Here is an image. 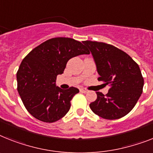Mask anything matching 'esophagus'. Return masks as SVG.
Masks as SVG:
<instances>
[{"label": "esophagus", "instance_id": "esophagus-1", "mask_svg": "<svg viewBox=\"0 0 153 153\" xmlns=\"http://www.w3.org/2000/svg\"><path fill=\"white\" fill-rule=\"evenodd\" d=\"M80 91H81L82 93H88L89 91H88V89H86V88H80Z\"/></svg>", "mask_w": 153, "mask_h": 153}]
</instances>
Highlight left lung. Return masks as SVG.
I'll list each match as a JSON object with an SVG mask.
<instances>
[{
    "instance_id": "obj_1",
    "label": "left lung",
    "mask_w": 153,
    "mask_h": 153,
    "mask_svg": "<svg viewBox=\"0 0 153 153\" xmlns=\"http://www.w3.org/2000/svg\"><path fill=\"white\" fill-rule=\"evenodd\" d=\"M99 74L98 81L109 84L105 95L97 91V99L90 104L93 113L103 119L117 120L129 113L143 91L144 79L137 63L113 45L85 40Z\"/></svg>"
}]
</instances>
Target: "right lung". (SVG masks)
<instances>
[{
    "mask_svg": "<svg viewBox=\"0 0 153 153\" xmlns=\"http://www.w3.org/2000/svg\"><path fill=\"white\" fill-rule=\"evenodd\" d=\"M90 54L81 42L55 37L40 44L26 55L16 74L17 90L22 103L36 119L53 123L69 112L77 88L56 87L57 76L63 74L73 57Z\"/></svg>",
    "mask_w": 153,
    "mask_h": 153,
    "instance_id": "1",
    "label": "right lung"
}]
</instances>
